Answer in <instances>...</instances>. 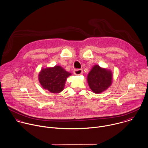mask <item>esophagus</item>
<instances>
[{
  "label": "esophagus",
  "instance_id": "34e87169",
  "mask_svg": "<svg viewBox=\"0 0 148 148\" xmlns=\"http://www.w3.org/2000/svg\"><path fill=\"white\" fill-rule=\"evenodd\" d=\"M82 72H83V71H82V69H76V70H74V74L75 75H78L82 74Z\"/></svg>",
  "mask_w": 148,
  "mask_h": 148
}]
</instances>
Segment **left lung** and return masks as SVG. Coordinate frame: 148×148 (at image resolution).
Masks as SVG:
<instances>
[{
    "mask_svg": "<svg viewBox=\"0 0 148 148\" xmlns=\"http://www.w3.org/2000/svg\"><path fill=\"white\" fill-rule=\"evenodd\" d=\"M87 80L91 90L95 93H100L111 85L112 74L111 70L95 65L89 73Z\"/></svg>",
    "mask_w": 148,
    "mask_h": 148,
    "instance_id": "1",
    "label": "left lung"
}]
</instances>
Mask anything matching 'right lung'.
<instances>
[{"instance_id":"1","label":"right lung","mask_w":148,"mask_h":148,"mask_svg":"<svg viewBox=\"0 0 148 148\" xmlns=\"http://www.w3.org/2000/svg\"><path fill=\"white\" fill-rule=\"evenodd\" d=\"M71 73L60 66L42 69L38 74V81L44 89L52 93L61 92L64 87L67 78Z\"/></svg>"}]
</instances>
